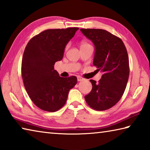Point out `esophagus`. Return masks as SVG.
<instances>
[{
    "label": "esophagus",
    "instance_id": "esophagus-1",
    "mask_svg": "<svg viewBox=\"0 0 150 150\" xmlns=\"http://www.w3.org/2000/svg\"><path fill=\"white\" fill-rule=\"evenodd\" d=\"M85 79L82 77H80V76H78L77 77V81H84Z\"/></svg>",
    "mask_w": 150,
    "mask_h": 150
}]
</instances>
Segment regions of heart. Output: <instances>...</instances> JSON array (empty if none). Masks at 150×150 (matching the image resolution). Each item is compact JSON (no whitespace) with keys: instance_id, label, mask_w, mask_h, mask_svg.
Wrapping results in <instances>:
<instances>
[{"instance_id":"heart-1","label":"heart","mask_w":150,"mask_h":150,"mask_svg":"<svg viewBox=\"0 0 150 150\" xmlns=\"http://www.w3.org/2000/svg\"><path fill=\"white\" fill-rule=\"evenodd\" d=\"M88 45H90L89 44H88V43L86 42H81V44H80V48H81V47H83L88 46ZM68 47H69V45H66V46H65V50H67V48H68Z\"/></svg>"}]
</instances>
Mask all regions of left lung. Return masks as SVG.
Returning a JSON list of instances; mask_svg holds the SVG:
<instances>
[{"label": "left lung", "mask_w": 150, "mask_h": 150, "mask_svg": "<svg viewBox=\"0 0 150 150\" xmlns=\"http://www.w3.org/2000/svg\"><path fill=\"white\" fill-rule=\"evenodd\" d=\"M95 47L93 65L103 73L98 83L90 80L92 90L85 96L91 108L105 110L122 96L128 81L130 67L128 52L120 38L102 29H81Z\"/></svg>", "instance_id": "left-lung-1"}]
</instances>
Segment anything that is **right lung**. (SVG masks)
<instances>
[{"instance_id":"1","label":"right lung","mask_w":150,"mask_h":150,"mask_svg":"<svg viewBox=\"0 0 150 150\" xmlns=\"http://www.w3.org/2000/svg\"><path fill=\"white\" fill-rule=\"evenodd\" d=\"M79 28L49 29L28 43L22 61L24 85L30 99L39 108L55 112L67 101L68 93L77 82L75 76L62 77L54 69L63 57L66 45Z\"/></svg>"}]
</instances>
